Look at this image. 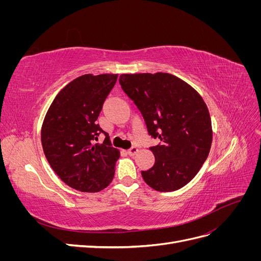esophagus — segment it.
Instances as JSON below:
<instances>
[{"label": "esophagus", "instance_id": "esophagus-1", "mask_svg": "<svg viewBox=\"0 0 261 261\" xmlns=\"http://www.w3.org/2000/svg\"><path fill=\"white\" fill-rule=\"evenodd\" d=\"M137 152H138V148L137 147H132L130 149L127 150V153L129 155H135Z\"/></svg>", "mask_w": 261, "mask_h": 261}]
</instances>
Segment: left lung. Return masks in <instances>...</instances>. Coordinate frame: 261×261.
<instances>
[{
  "label": "left lung",
  "instance_id": "8db88e82",
  "mask_svg": "<svg viewBox=\"0 0 261 261\" xmlns=\"http://www.w3.org/2000/svg\"><path fill=\"white\" fill-rule=\"evenodd\" d=\"M120 84L143 115L149 135L160 144L150 147L153 167L141 171L158 192H174L191 181L208 158L211 118L200 94L168 73L122 74Z\"/></svg>",
  "mask_w": 261,
  "mask_h": 261
}]
</instances>
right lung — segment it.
<instances>
[{"label":"right lung","instance_id":"1","mask_svg":"<svg viewBox=\"0 0 261 261\" xmlns=\"http://www.w3.org/2000/svg\"><path fill=\"white\" fill-rule=\"evenodd\" d=\"M117 74H86L67 84L51 103L41 128L46 160L66 185L97 193L111 183L120 151L97 118ZM101 132L106 139L94 144Z\"/></svg>","mask_w":261,"mask_h":261}]
</instances>
